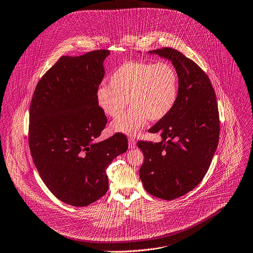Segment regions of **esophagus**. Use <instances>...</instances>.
Returning a JSON list of instances; mask_svg holds the SVG:
<instances>
[{
    "label": "esophagus",
    "mask_w": 253,
    "mask_h": 253,
    "mask_svg": "<svg viewBox=\"0 0 253 253\" xmlns=\"http://www.w3.org/2000/svg\"><path fill=\"white\" fill-rule=\"evenodd\" d=\"M128 143H129L130 148H135L136 147V140L134 138H132V137H130V138L128 139Z\"/></svg>",
    "instance_id": "esophagus-1"
}]
</instances>
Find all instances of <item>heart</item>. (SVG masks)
I'll list each match as a JSON object with an SVG mask.
<instances>
[{
  "label": "heart",
  "mask_w": 253,
  "mask_h": 253,
  "mask_svg": "<svg viewBox=\"0 0 253 253\" xmlns=\"http://www.w3.org/2000/svg\"><path fill=\"white\" fill-rule=\"evenodd\" d=\"M110 85H101L96 101L105 115L117 118L129 104L132 107L111 124L114 132L136 135L148 120H163L174 108L179 93L175 68L168 62L128 61L115 71Z\"/></svg>",
  "instance_id": "heart-1"
}]
</instances>
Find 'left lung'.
Instances as JSON below:
<instances>
[{
    "label": "left lung",
    "instance_id": "8db88e82",
    "mask_svg": "<svg viewBox=\"0 0 253 253\" xmlns=\"http://www.w3.org/2000/svg\"><path fill=\"white\" fill-rule=\"evenodd\" d=\"M149 54L171 61L179 93L172 111L150 129L162 141L137 143L144 155L139 176L150 195L170 201L195 189L208 171L219 141V112L211 82L197 63L169 47Z\"/></svg>",
    "mask_w": 253,
    "mask_h": 253
}]
</instances>
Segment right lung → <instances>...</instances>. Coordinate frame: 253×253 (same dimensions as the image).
<instances>
[{
    "label": "right lung",
    "instance_id": "add662e5",
    "mask_svg": "<svg viewBox=\"0 0 253 253\" xmlns=\"http://www.w3.org/2000/svg\"><path fill=\"white\" fill-rule=\"evenodd\" d=\"M109 54L95 50L61 56L38 82L30 104L34 165L49 191L75 207H85L107 193V168L128 148L122 134L96 141L107 124L96 93Z\"/></svg>",
    "mask_w": 253,
    "mask_h": 253
}]
</instances>
